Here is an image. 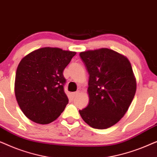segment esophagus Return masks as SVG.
Here are the masks:
<instances>
[{
  "label": "esophagus",
  "mask_w": 157,
  "mask_h": 157,
  "mask_svg": "<svg viewBox=\"0 0 157 157\" xmlns=\"http://www.w3.org/2000/svg\"><path fill=\"white\" fill-rule=\"evenodd\" d=\"M78 94H79V91L74 92V93H72V94H71V95H72V97H73V98H75V97H76V96L78 95Z\"/></svg>",
  "instance_id": "esophagus-1"
}]
</instances>
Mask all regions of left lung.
<instances>
[{
    "instance_id": "left-lung-1",
    "label": "left lung",
    "mask_w": 157,
    "mask_h": 157,
    "mask_svg": "<svg viewBox=\"0 0 157 157\" xmlns=\"http://www.w3.org/2000/svg\"><path fill=\"white\" fill-rule=\"evenodd\" d=\"M89 74V103L79 110L91 127L105 129L119 122L128 111L136 91V80L125 56L107 48L80 53Z\"/></svg>"
}]
</instances>
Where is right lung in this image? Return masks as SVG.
Wrapping results in <instances>:
<instances>
[{"mask_svg": "<svg viewBox=\"0 0 157 157\" xmlns=\"http://www.w3.org/2000/svg\"><path fill=\"white\" fill-rule=\"evenodd\" d=\"M76 52L44 47L21 59L16 70L14 91L28 119L40 124L55 121L68 103L64 92L63 71Z\"/></svg>", "mask_w": 157, "mask_h": 157, "instance_id": "1", "label": "right lung"}]
</instances>
